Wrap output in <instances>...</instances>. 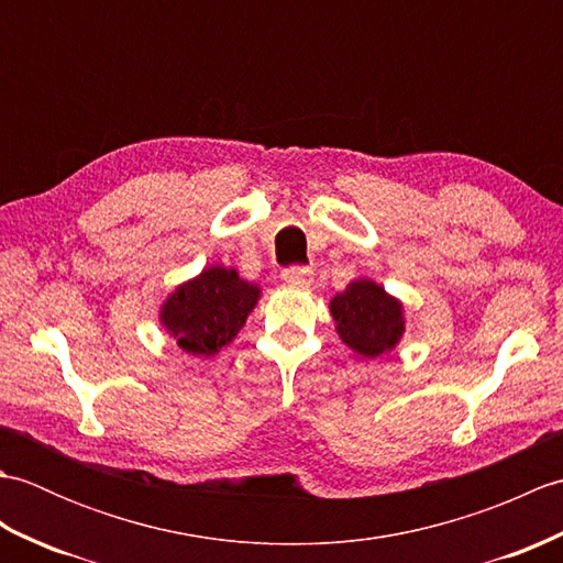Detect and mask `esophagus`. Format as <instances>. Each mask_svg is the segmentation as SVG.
Returning <instances> with one entry per match:
<instances>
[{"label":"esophagus","mask_w":563,"mask_h":563,"mask_svg":"<svg viewBox=\"0 0 563 563\" xmlns=\"http://www.w3.org/2000/svg\"><path fill=\"white\" fill-rule=\"evenodd\" d=\"M283 280L290 285V288H309L314 280V271L309 266H288L283 271Z\"/></svg>","instance_id":"esophagus-1"}]
</instances>
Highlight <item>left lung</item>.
Masks as SVG:
<instances>
[{"label":"left lung","instance_id":"obj_1","mask_svg":"<svg viewBox=\"0 0 563 563\" xmlns=\"http://www.w3.org/2000/svg\"><path fill=\"white\" fill-rule=\"evenodd\" d=\"M341 341L357 355L389 353L404 333V307L373 280H353L331 300Z\"/></svg>","mask_w":563,"mask_h":563}]
</instances>
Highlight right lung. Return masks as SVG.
Listing matches in <instances>:
<instances>
[{
    "mask_svg": "<svg viewBox=\"0 0 563 563\" xmlns=\"http://www.w3.org/2000/svg\"><path fill=\"white\" fill-rule=\"evenodd\" d=\"M258 285L246 283L236 271L212 266L166 297L162 324L178 349L194 355H214L244 327L258 302Z\"/></svg>",
    "mask_w": 563,
    "mask_h": 563,
    "instance_id": "right-lung-1",
    "label": "right lung"
}]
</instances>
